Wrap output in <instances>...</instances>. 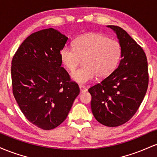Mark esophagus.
Wrapping results in <instances>:
<instances>
[{
    "mask_svg": "<svg viewBox=\"0 0 157 157\" xmlns=\"http://www.w3.org/2000/svg\"><path fill=\"white\" fill-rule=\"evenodd\" d=\"M79 88H80V93H84L86 92V91H87V89H86V87H85L84 86H79Z\"/></svg>",
    "mask_w": 157,
    "mask_h": 157,
    "instance_id": "34e87169",
    "label": "esophagus"
}]
</instances>
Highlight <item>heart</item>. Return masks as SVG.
Instances as JSON below:
<instances>
[{
    "label": "heart",
    "instance_id": "1",
    "mask_svg": "<svg viewBox=\"0 0 157 157\" xmlns=\"http://www.w3.org/2000/svg\"><path fill=\"white\" fill-rule=\"evenodd\" d=\"M73 48L65 46L60 53V61L68 71H74L82 60V67L71 73V80L86 83L97 76L109 77L117 68L122 48L117 40L100 33H86L77 37Z\"/></svg>",
    "mask_w": 157,
    "mask_h": 157
}]
</instances>
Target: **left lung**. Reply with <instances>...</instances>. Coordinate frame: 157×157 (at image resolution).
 <instances>
[{"mask_svg":"<svg viewBox=\"0 0 157 157\" xmlns=\"http://www.w3.org/2000/svg\"><path fill=\"white\" fill-rule=\"evenodd\" d=\"M122 48L121 60L115 71L89 89L93 115L100 123L117 127L136 112L146 94L148 71L145 53L125 30L109 25Z\"/></svg>","mask_w":157,"mask_h":157,"instance_id":"8db88e82","label":"left lung"}]
</instances>
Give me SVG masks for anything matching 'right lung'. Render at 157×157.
<instances>
[{
	"label": "right lung",
	"instance_id": "add662e5",
	"mask_svg": "<svg viewBox=\"0 0 157 157\" xmlns=\"http://www.w3.org/2000/svg\"><path fill=\"white\" fill-rule=\"evenodd\" d=\"M68 37L53 28L32 34L22 43L12 61V91L27 120L51 130L67 117L80 94L61 67L60 53Z\"/></svg>",
	"mask_w": 157,
	"mask_h": 157
}]
</instances>
